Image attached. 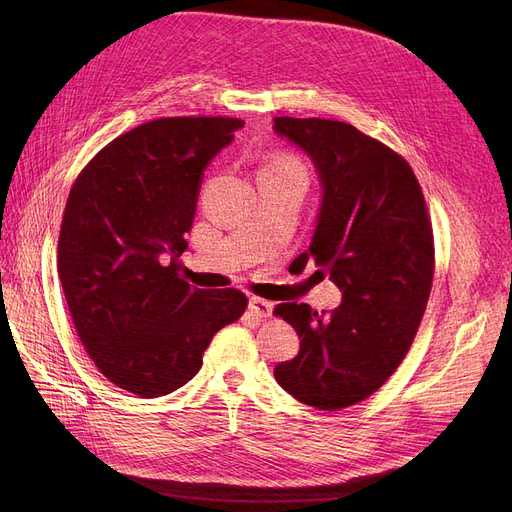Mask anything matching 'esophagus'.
I'll return each mask as SVG.
<instances>
[{
    "label": "esophagus",
    "instance_id": "1",
    "mask_svg": "<svg viewBox=\"0 0 512 512\" xmlns=\"http://www.w3.org/2000/svg\"><path fill=\"white\" fill-rule=\"evenodd\" d=\"M272 309H274V303L265 301V299H261V297H251V299H249V311L255 313V315L261 317V319L270 317V315H272Z\"/></svg>",
    "mask_w": 512,
    "mask_h": 512
}]
</instances>
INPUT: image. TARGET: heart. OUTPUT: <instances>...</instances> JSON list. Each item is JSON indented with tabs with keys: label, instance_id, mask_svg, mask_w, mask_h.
Returning a JSON list of instances; mask_svg holds the SVG:
<instances>
[{
	"label": "heart",
	"instance_id": "b5f03b06",
	"mask_svg": "<svg viewBox=\"0 0 512 512\" xmlns=\"http://www.w3.org/2000/svg\"><path fill=\"white\" fill-rule=\"evenodd\" d=\"M263 168H272V170H299L303 172V166L299 164V159H294L290 155H280V157H274L270 164L263 166Z\"/></svg>",
	"mask_w": 512,
	"mask_h": 512
}]
</instances>
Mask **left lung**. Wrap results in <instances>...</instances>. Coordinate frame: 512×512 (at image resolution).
<instances>
[{"instance_id": "1", "label": "left lung", "mask_w": 512, "mask_h": 512, "mask_svg": "<svg viewBox=\"0 0 512 512\" xmlns=\"http://www.w3.org/2000/svg\"><path fill=\"white\" fill-rule=\"evenodd\" d=\"M274 130L309 153L324 184L307 253L342 290V303L274 309L301 351L276 365L278 384L303 405L340 411L380 390L405 359L434 280V230L407 159L353 124L274 118Z\"/></svg>"}]
</instances>
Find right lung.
I'll return each instance as SVG.
<instances>
[{"label":"right lung","instance_id":"obj_1","mask_svg":"<svg viewBox=\"0 0 512 512\" xmlns=\"http://www.w3.org/2000/svg\"><path fill=\"white\" fill-rule=\"evenodd\" d=\"M238 118L176 116L107 143L70 188L58 274L76 334L97 369L141 398L193 380L215 332L249 299L236 288H191L186 251L203 170Z\"/></svg>","mask_w":512,"mask_h":512}]
</instances>
